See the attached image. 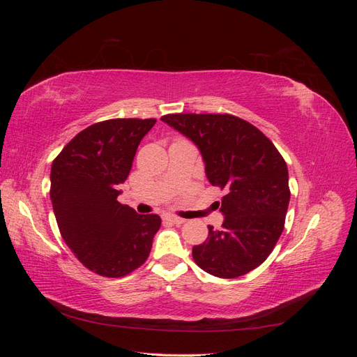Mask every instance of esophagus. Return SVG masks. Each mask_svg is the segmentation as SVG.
Wrapping results in <instances>:
<instances>
[{"mask_svg":"<svg viewBox=\"0 0 357 357\" xmlns=\"http://www.w3.org/2000/svg\"><path fill=\"white\" fill-rule=\"evenodd\" d=\"M165 219H167V220H169V222H172V223H177V225H180V223H185V222H186L185 219L177 218V215H171V214L165 215Z\"/></svg>","mask_w":357,"mask_h":357,"instance_id":"obj_1","label":"esophagus"}]
</instances>
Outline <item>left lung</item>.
Instances as JSON below:
<instances>
[{"label": "left lung", "mask_w": 357, "mask_h": 357, "mask_svg": "<svg viewBox=\"0 0 357 357\" xmlns=\"http://www.w3.org/2000/svg\"><path fill=\"white\" fill-rule=\"evenodd\" d=\"M197 144L213 186L226 190L222 229L193 245L195 264L214 277L235 278L265 262L284 229L287 165L271 139L232 114L180 113L160 117Z\"/></svg>", "instance_id": "left-lung-1"}]
</instances>
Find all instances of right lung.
<instances>
[{"label": "right lung", "mask_w": 357, "mask_h": 357, "mask_svg": "<svg viewBox=\"0 0 357 357\" xmlns=\"http://www.w3.org/2000/svg\"><path fill=\"white\" fill-rule=\"evenodd\" d=\"M156 119H110L83 129L52 164L50 199L63 241L91 271L123 277L142 266L160 228L158 214L117 201L143 137Z\"/></svg>", "instance_id": "add662e5"}]
</instances>
